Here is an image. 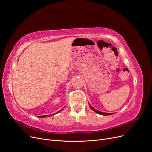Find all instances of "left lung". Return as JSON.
<instances>
[{"mask_svg": "<svg viewBox=\"0 0 152 152\" xmlns=\"http://www.w3.org/2000/svg\"><path fill=\"white\" fill-rule=\"evenodd\" d=\"M89 107H90V108L93 110V111H94L95 112H96L97 113H98V114H100V115H112L113 113H104V112H99V111H98V110H96V109H94V108H93L91 107V106L89 104Z\"/></svg>", "mask_w": 152, "mask_h": 152, "instance_id": "obj_1", "label": "left lung"}]
</instances>
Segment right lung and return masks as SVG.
<instances>
[{
	"mask_svg": "<svg viewBox=\"0 0 152 152\" xmlns=\"http://www.w3.org/2000/svg\"><path fill=\"white\" fill-rule=\"evenodd\" d=\"M62 110H63V109H62ZM62 110H60V111H59L58 112H61ZM54 115V114H53V115H43V116H39V117H49V116H50V115Z\"/></svg>",
	"mask_w": 152,
	"mask_h": 152,
	"instance_id": "add662e5",
	"label": "right lung"
}]
</instances>
